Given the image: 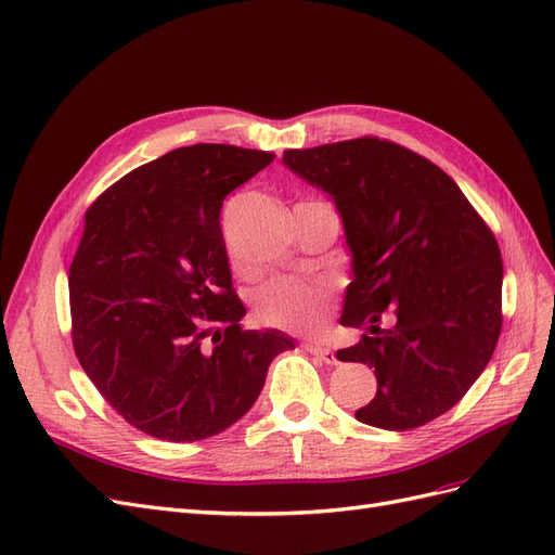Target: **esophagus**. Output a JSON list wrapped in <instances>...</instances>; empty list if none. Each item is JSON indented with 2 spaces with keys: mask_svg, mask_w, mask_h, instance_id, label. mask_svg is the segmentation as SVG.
<instances>
[{
  "mask_svg": "<svg viewBox=\"0 0 555 555\" xmlns=\"http://www.w3.org/2000/svg\"><path fill=\"white\" fill-rule=\"evenodd\" d=\"M306 349L310 351L312 357L322 359V361H324V363H328V365H335V363H338V357H335V351H333V349H328V347H324V345H319V343H306Z\"/></svg>",
  "mask_w": 555,
  "mask_h": 555,
  "instance_id": "1",
  "label": "esophagus"
}]
</instances>
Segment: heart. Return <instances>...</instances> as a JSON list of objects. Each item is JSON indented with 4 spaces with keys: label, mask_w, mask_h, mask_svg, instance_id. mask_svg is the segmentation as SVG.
Returning <instances> with one entry per match:
<instances>
[{
    "label": "heart",
    "mask_w": 555,
    "mask_h": 555,
    "mask_svg": "<svg viewBox=\"0 0 555 555\" xmlns=\"http://www.w3.org/2000/svg\"><path fill=\"white\" fill-rule=\"evenodd\" d=\"M328 294L322 284L278 278L255 296V310L266 324L287 331H312L324 322Z\"/></svg>",
    "instance_id": "1"
}]
</instances>
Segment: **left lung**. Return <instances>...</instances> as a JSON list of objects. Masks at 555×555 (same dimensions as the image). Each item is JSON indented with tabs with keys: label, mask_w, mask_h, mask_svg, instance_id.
Listing matches in <instances>:
<instances>
[{
	"label": "left lung",
	"mask_w": 555,
	"mask_h": 555,
	"mask_svg": "<svg viewBox=\"0 0 555 555\" xmlns=\"http://www.w3.org/2000/svg\"><path fill=\"white\" fill-rule=\"evenodd\" d=\"M282 164L328 194L351 255L343 326L365 328L340 361L375 367L361 424L410 430L438 418L489 365L502 326L495 236L442 169L379 139L287 150ZM391 307L395 324L376 326Z\"/></svg>",
	"instance_id": "left-lung-1"
}]
</instances>
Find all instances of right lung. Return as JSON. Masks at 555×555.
Returning a JSON list of instances; mask_svg holds the SVG:
<instances>
[{"label":"right lung","mask_w":555,"mask_h":555,"mask_svg":"<svg viewBox=\"0 0 555 555\" xmlns=\"http://www.w3.org/2000/svg\"><path fill=\"white\" fill-rule=\"evenodd\" d=\"M275 159L222 143L178 147L99 196L69 266L76 357L127 424L166 442L212 438L255 405L296 340L243 331L222 201Z\"/></svg>","instance_id":"right-lung-1"}]
</instances>
